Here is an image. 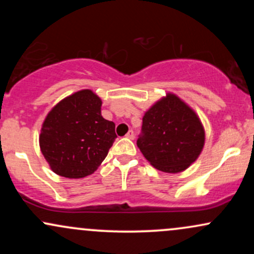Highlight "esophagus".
<instances>
[{
	"label": "esophagus",
	"mask_w": 254,
	"mask_h": 254,
	"mask_svg": "<svg viewBox=\"0 0 254 254\" xmlns=\"http://www.w3.org/2000/svg\"><path fill=\"white\" fill-rule=\"evenodd\" d=\"M127 138H130V139L135 138V132H133V130H129V131H127Z\"/></svg>",
	"instance_id": "obj_1"
}]
</instances>
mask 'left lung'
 Instances as JSON below:
<instances>
[{
  "instance_id": "8db88e82",
  "label": "left lung",
  "mask_w": 254,
  "mask_h": 254,
  "mask_svg": "<svg viewBox=\"0 0 254 254\" xmlns=\"http://www.w3.org/2000/svg\"><path fill=\"white\" fill-rule=\"evenodd\" d=\"M137 145L156 170L178 173L196 161L204 145L199 118L174 94L145 112Z\"/></svg>"
}]
</instances>
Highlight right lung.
<instances>
[{
    "label": "right lung",
    "instance_id": "right-lung-1",
    "mask_svg": "<svg viewBox=\"0 0 254 254\" xmlns=\"http://www.w3.org/2000/svg\"><path fill=\"white\" fill-rule=\"evenodd\" d=\"M101 100L83 89L58 103L44 122L40 149L58 176L78 179L94 173L117 138L113 122L101 116Z\"/></svg>",
    "mask_w": 254,
    "mask_h": 254
}]
</instances>
